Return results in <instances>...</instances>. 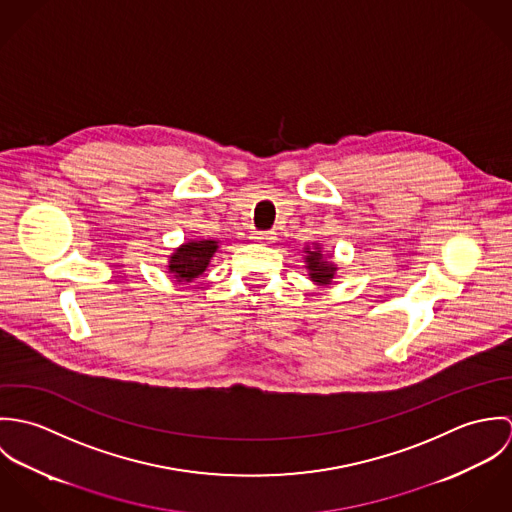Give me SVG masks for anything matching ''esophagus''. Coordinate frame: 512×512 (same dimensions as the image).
Masks as SVG:
<instances>
[{"instance_id":"obj_1","label":"esophagus","mask_w":512,"mask_h":512,"mask_svg":"<svg viewBox=\"0 0 512 512\" xmlns=\"http://www.w3.org/2000/svg\"><path fill=\"white\" fill-rule=\"evenodd\" d=\"M252 238L254 242H260V244H274L276 232H256Z\"/></svg>"}]
</instances>
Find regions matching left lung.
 <instances>
[{"instance_id": "1", "label": "left lung", "mask_w": 512, "mask_h": 512, "mask_svg": "<svg viewBox=\"0 0 512 512\" xmlns=\"http://www.w3.org/2000/svg\"><path fill=\"white\" fill-rule=\"evenodd\" d=\"M303 262L307 268V276L315 286H331L333 280L337 278V264L333 262V256L327 254V250H323V246H319V242H313L311 246H303Z\"/></svg>"}]
</instances>
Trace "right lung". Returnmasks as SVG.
Returning a JSON list of instances; mask_svg holds the SVG:
<instances>
[{"label":"right lung","mask_w":512,"mask_h":512,"mask_svg":"<svg viewBox=\"0 0 512 512\" xmlns=\"http://www.w3.org/2000/svg\"><path fill=\"white\" fill-rule=\"evenodd\" d=\"M219 250V240L215 238H201V240H187L169 254L167 260V274L175 282L191 284L199 278L211 264L215 252Z\"/></svg>","instance_id":"right-lung-1"}]
</instances>
